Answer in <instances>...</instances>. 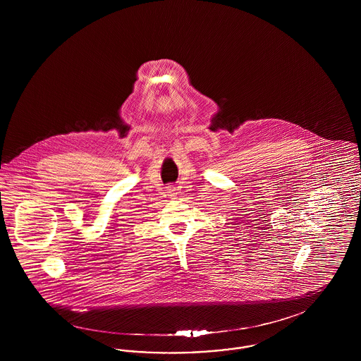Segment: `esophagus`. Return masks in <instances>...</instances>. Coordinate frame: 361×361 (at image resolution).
<instances>
[{
  "label": "esophagus",
  "instance_id": "1",
  "mask_svg": "<svg viewBox=\"0 0 361 361\" xmlns=\"http://www.w3.org/2000/svg\"><path fill=\"white\" fill-rule=\"evenodd\" d=\"M174 192H176V188H174L173 185H169V187H166V193H168L169 196H174Z\"/></svg>",
  "mask_w": 361,
  "mask_h": 361
}]
</instances>
